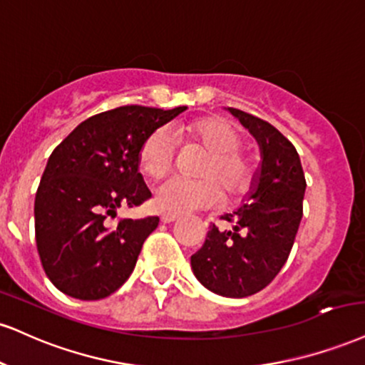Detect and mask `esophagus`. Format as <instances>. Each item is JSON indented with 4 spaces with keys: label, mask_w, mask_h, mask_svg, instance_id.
<instances>
[{
    "label": "esophagus",
    "mask_w": 365,
    "mask_h": 365,
    "mask_svg": "<svg viewBox=\"0 0 365 365\" xmlns=\"http://www.w3.org/2000/svg\"><path fill=\"white\" fill-rule=\"evenodd\" d=\"M175 221H178L177 214H168V212L161 214V222H165V225H170V222H175Z\"/></svg>",
    "instance_id": "obj_1"
}]
</instances>
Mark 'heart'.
Wrapping results in <instances>:
<instances>
[{
    "mask_svg": "<svg viewBox=\"0 0 365 365\" xmlns=\"http://www.w3.org/2000/svg\"><path fill=\"white\" fill-rule=\"evenodd\" d=\"M178 139L200 143L209 149L202 161L199 175L204 178L171 177L155 190V204L160 210L175 214L209 209L221 200L222 188L226 197H236L247 190L252 170L245 156L240 155L241 138L235 127L221 118H202L183 127H160L143 143L139 166L148 177L160 178L173 165Z\"/></svg>",
    "mask_w": 365,
    "mask_h": 365,
    "instance_id": "heart-1",
    "label": "heart"
}]
</instances>
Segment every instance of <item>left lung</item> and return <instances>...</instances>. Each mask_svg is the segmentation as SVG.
Segmentation results:
<instances>
[{
    "label": "left lung",
    "mask_w": 365,
    "mask_h": 365,
    "mask_svg": "<svg viewBox=\"0 0 365 365\" xmlns=\"http://www.w3.org/2000/svg\"><path fill=\"white\" fill-rule=\"evenodd\" d=\"M227 110L257 139L262 163L250 199L222 216L232 230L210 227L190 263L197 280L210 292L247 297L267 287L287 262L302 217L306 180L291 140L252 113Z\"/></svg>",
    "instance_id": "left-lung-1"
}]
</instances>
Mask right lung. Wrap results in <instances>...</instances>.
Instances as JSON below:
<instances>
[{
    "label": "right lung",
    "instance_id": "add662e5",
    "mask_svg": "<svg viewBox=\"0 0 365 365\" xmlns=\"http://www.w3.org/2000/svg\"><path fill=\"white\" fill-rule=\"evenodd\" d=\"M185 110L125 105L96 113L52 151L35 195V241L46 275L66 296L103 299L133 274L160 217L112 225L108 216L151 197L138 171L140 146Z\"/></svg>",
    "mask_w": 365,
    "mask_h": 365
}]
</instances>
